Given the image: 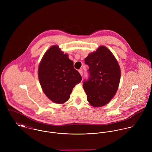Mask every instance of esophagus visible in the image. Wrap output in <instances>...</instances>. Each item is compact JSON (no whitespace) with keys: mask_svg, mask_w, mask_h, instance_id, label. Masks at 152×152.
Masks as SVG:
<instances>
[{"mask_svg":"<svg viewBox=\"0 0 152 152\" xmlns=\"http://www.w3.org/2000/svg\"><path fill=\"white\" fill-rule=\"evenodd\" d=\"M79 72H80V74H81V75L83 76V70H82V69L79 70Z\"/></svg>","mask_w":152,"mask_h":152,"instance_id":"obj_1","label":"esophagus"}]
</instances>
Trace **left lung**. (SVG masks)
<instances>
[{"instance_id": "obj_1", "label": "left lung", "mask_w": 152, "mask_h": 152, "mask_svg": "<svg viewBox=\"0 0 152 152\" xmlns=\"http://www.w3.org/2000/svg\"><path fill=\"white\" fill-rule=\"evenodd\" d=\"M89 66V79L83 87L91 105L101 107L107 105L115 96L121 79L119 64L108 48L101 45L85 59Z\"/></svg>"}]
</instances>
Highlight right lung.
Returning <instances> with one entry per match:
<instances>
[{
  "instance_id": "add662e5",
  "label": "right lung",
  "mask_w": 152,
  "mask_h": 152,
  "mask_svg": "<svg viewBox=\"0 0 152 152\" xmlns=\"http://www.w3.org/2000/svg\"><path fill=\"white\" fill-rule=\"evenodd\" d=\"M73 64L58 45L51 46L45 53L39 66L38 75L44 93L52 102L65 103L73 88L81 81L82 77Z\"/></svg>"
}]
</instances>
